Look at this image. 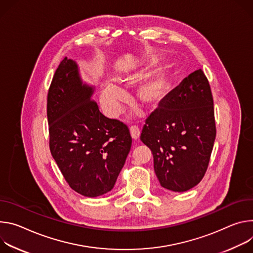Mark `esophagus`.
<instances>
[{
	"mask_svg": "<svg viewBox=\"0 0 253 253\" xmlns=\"http://www.w3.org/2000/svg\"><path fill=\"white\" fill-rule=\"evenodd\" d=\"M129 131H130V134H131V137L133 139H137L139 137V134H141V130H139V127L135 125L131 126L129 127Z\"/></svg>",
	"mask_w": 253,
	"mask_h": 253,
	"instance_id": "1",
	"label": "esophagus"
}]
</instances>
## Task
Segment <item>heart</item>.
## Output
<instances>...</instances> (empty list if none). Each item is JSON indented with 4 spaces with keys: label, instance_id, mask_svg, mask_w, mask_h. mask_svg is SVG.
<instances>
[{
    "label": "heart",
    "instance_id": "b5f03b06",
    "mask_svg": "<svg viewBox=\"0 0 253 253\" xmlns=\"http://www.w3.org/2000/svg\"><path fill=\"white\" fill-rule=\"evenodd\" d=\"M148 69L137 70L125 77V83L126 85L136 83L147 75ZM168 92V80L165 74L160 73L154 76L152 79L145 82L137 90V98L147 108H156L166 98ZM126 92L115 84L109 83L105 86L102 94L103 103L112 116L118 115L122 109V103L126 100Z\"/></svg>",
    "mask_w": 253,
    "mask_h": 253
}]
</instances>
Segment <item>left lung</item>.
<instances>
[{"instance_id":"left-lung-1","label":"left lung","mask_w":253,"mask_h":253,"mask_svg":"<svg viewBox=\"0 0 253 253\" xmlns=\"http://www.w3.org/2000/svg\"><path fill=\"white\" fill-rule=\"evenodd\" d=\"M216 137L209 81L199 69L186 77L146 120L141 141L154 156L162 187L185 192L203 179Z\"/></svg>"}]
</instances>
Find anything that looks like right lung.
<instances>
[{"instance_id": "obj_1", "label": "right lung", "mask_w": 253, "mask_h": 253, "mask_svg": "<svg viewBox=\"0 0 253 253\" xmlns=\"http://www.w3.org/2000/svg\"><path fill=\"white\" fill-rule=\"evenodd\" d=\"M83 85L76 63L65 57L47 95L49 148L65 181L85 197L114 188L131 147L126 124L104 117Z\"/></svg>"}]
</instances>
